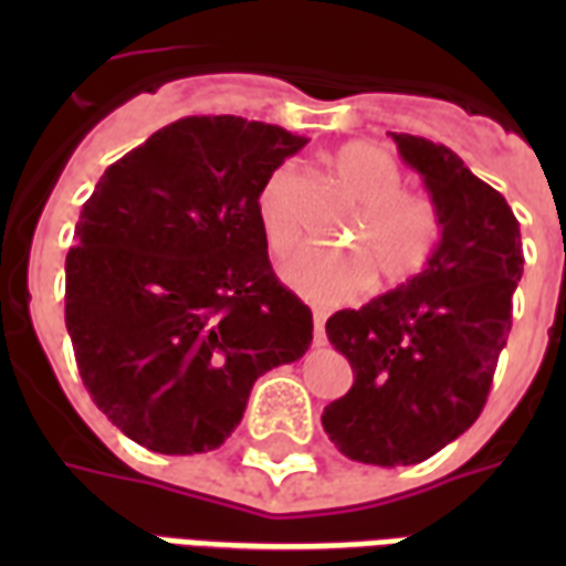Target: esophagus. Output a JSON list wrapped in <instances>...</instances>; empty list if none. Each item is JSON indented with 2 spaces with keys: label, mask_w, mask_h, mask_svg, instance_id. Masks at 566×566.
<instances>
[{
  "label": "esophagus",
  "mask_w": 566,
  "mask_h": 566,
  "mask_svg": "<svg viewBox=\"0 0 566 566\" xmlns=\"http://www.w3.org/2000/svg\"><path fill=\"white\" fill-rule=\"evenodd\" d=\"M314 344H326V314L314 311Z\"/></svg>",
  "instance_id": "1"
}]
</instances>
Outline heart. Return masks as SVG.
Returning a JSON list of instances; mask_svg holds the SVG:
<instances>
[{
  "instance_id": "obj_1",
  "label": "heart",
  "mask_w": 566,
  "mask_h": 566,
  "mask_svg": "<svg viewBox=\"0 0 566 566\" xmlns=\"http://www.w3.org/2000/svg\"><path fill=\"white\" fill-rule=\"evenodd\" d=\"M328 172L355 208L346 243L355 249H302L282 264L284 284L319 305L355 300L373 273L381 284H405L431 264L440 247V211L426 193L402 190V167L376 144H346L328 155ZM258 222L273 255L300 240L293 211V170L279 167L258 190Z\"/></svg>"
}]
</instances>
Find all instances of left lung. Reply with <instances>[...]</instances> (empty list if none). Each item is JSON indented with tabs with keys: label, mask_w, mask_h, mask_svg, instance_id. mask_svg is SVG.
Returning a JSON list of instances; mask_svg holds the SVG:
<instances>
[{
	"label": "left lung",
	"mask_w": 566,
	"mask_h": 566,
	"mask_svg": "<svg viewBox=\"0 0 566 566\" xmlns=\"http://www.w3.org/2000/svg\"><path fill=\"white\" fill-rule=\"evenodd\" d=\"M390 137L438 205L440 247L417 279L328 317V340L355 381L326 405L323 429L353 461L408 467L479 420L509 340L523 247L505 196L452 149Z\"/></svg>",
	"instance_id": "left-lung-1"
}]
</instances>
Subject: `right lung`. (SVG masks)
Segmentation results:
<instances>
[{
	"label": "right lung",
	"mask_w": 566,
	"mask_h": 566,
	"mask_svg": "<svg viewBox=\"0 0 566 566\" xmlns=\"http://www.w3.org/2000/svg\"><path fill=\"white\" fill-rule=\"evenodd\" d=\"M308 144L243 117H185L111 164L66 252V332L87 394L161 455L217 449L258 376L311 346L273 273L258 190Z\"/></svg>",
	"instance_id": "right-lung-1"
}]
</instances>
